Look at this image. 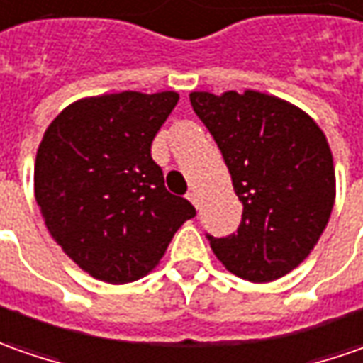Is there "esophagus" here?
Here are the masks:
<instances>
[{
  "label": "esophagus",
  "instance_id": "34e87169",
  "mask_svg": "<svg viewBox=\"0 0 363 363\" xmlns=\"http://www.w3.org/2000/svg\"><path fill=\"white\" fill-rule=\"evenodd\" d=\"M186 199H189V201H191V203H193L194 206H199V193H196V191H189V193H186Z\"/></svg>",
  "mask_w": 363,
  "mask_h": 363
}]
</instances>
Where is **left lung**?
Masks as SVG:
<instances>
[{
    "label": "left lung",
    "instance_id": "8db88e82",
    "mask_svg": "<svg viewBox=\"0 0 363 363\" xmlns=\"http://www.w3.org/2000/svg\"><path fill=\"white\" fill-rule=\"evenodd\" d=\"M191 106L243 205L237 233H206L213 253L241 279H279L311 253L330 220L335 172L325 134L303 110L253 90L193 92Z\"/></svg>",
    "mask_w": 363,
    "mask_h": 363
}]
</instances>
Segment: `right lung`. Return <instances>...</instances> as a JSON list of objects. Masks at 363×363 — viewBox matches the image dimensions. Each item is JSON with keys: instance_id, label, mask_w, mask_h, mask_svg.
<instances>
[{"instance_id": "1", "label": "right lung", "mask_w": 363, "mask_h": 363, "mask_svg": "<svg viewBox=\"0 0 363 363\" xmlns=\"http://www.w3.org/2000/svg\"><path fill=\"white\" fill-rule=\"evenodd\" d=\"M177 92L84 98L48 126L35 201L62 251L92 277L130 283L157 267L194 206L164 186L150 146Z\"/></svg>"}]
</instances>
